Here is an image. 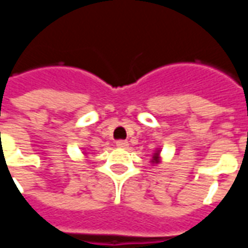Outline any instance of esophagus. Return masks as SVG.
I'll return each instance as SVG.
<instances>
[{"instance_id":"34e87169","label":"esophagus","mask_w":248,"mask_h":248,"mask_svg":"<svg viewBox=\"0 0 248 248\" xmlns=\"http://www.w3.org/2000/svg\"><path fill=\"white\" fill-rule=\"evenodd\" d=\"M117 147H119V149H127L129 147V142L127 140H118L117 142Z\"/></svg>"}]
</instances>
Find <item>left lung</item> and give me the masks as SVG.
<instances>
[{
    "instance_id": "obj_1",
    "label": "left lung",
    "mask_w": 248,
    "mask_h": 248,
    "mask_svg": "<svg viewBox=\"0 0 248 248\" xmlns=\"http://www.w3.org/2000/svg\"><path fill=\"white\" fill-rule=\"evenodd\" d=\"M161 150H159V149H156L155 150V153H154V154H153V158H151V163H153V165H155V163H159V162H161Z\"/></svg>"
}]
</instances>
